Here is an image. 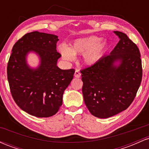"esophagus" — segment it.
<instances>
[{
  "label": "esophagus",
  "mask_w": 149,
  "mask_h": 149,
  "mask_svg": "<svg viewBox=\"0 0 149 149\" xmlns=\"http://www.w3.org/2000/svg\"><path fill=\"white\" fill-rule=\"evenodd\" d=\"M80 76H81V73H80V71L78 69H76V71H75L74 76L76 77V78H80Z\"/></svg>",
  "instance_id": "esophagus-1"
}]
</instances>
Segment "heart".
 <instances>
[{
	"instance_id": "b5f03b06",
	"label": "heart",
	"mask_w": 149,
	"mask_h": 149,
	"mask_svg": "<svg viewBox=\"0 0 149 149\" xmlns=\"http://www.w3.org/2000/svg\"><path fill=\"white\" fill-rule=\"evenodd\" d=\"M107 46V42L101 40L100 37L92 36L76 39L71 47L64 45H59V49L66 60H73L76 54H83L85 64L92 65L102 58Z\"/></svg>"
}]
</instances>
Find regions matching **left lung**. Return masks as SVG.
Instances as JSON below:
<instances>
[{
	"label": "left lung",
	"mask_w": 149,
	"mask_h": 149,
	"mask_svg": "<svg viewBox=\"0 0 149 149\" xmlns=\"http://www.w3.org/2000/svg\"><path fill=\"white\" fill-rule=\"evenodd\" d=\"M120 40L110 54L80 71L85 105L92 115L107 118L132 103L142 79L139 49L125 33L114 31ZM120 61L116 67L114 63Z\"/></svg>",
	"instance_id": "obj_1"
}]
</instances>
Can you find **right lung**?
Here are the masks:
<instances>
[{"mask_svg": "<svg viewBox=\"0 0 149 149\" xmlns=\"http://www.w3.org/2000/svg\"><path fill=\"white\" fill-rule=\"evenodd\" d=\"M58 36L33 31L15 42L7 67L10 90L15 103L24 111L38 118L50 117L62 104L64 90L73 78L75 69L57 66L61 54L57 51ZM34 51L42 62L37 70L29 69L25 57Z\"/></svg>", "mask_w": 149, "mask_h": 149, "instance_id": "add662e5", "label": "right lung"}]
</instances>
